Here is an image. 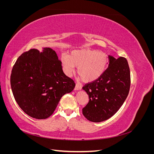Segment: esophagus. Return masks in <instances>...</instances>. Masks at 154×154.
Listing matches in <instances>:
<instances>
[{
	"label": "esophagus",
	"mask_w": 154,
	"mask_h": 154,
	"mask_svg": "<svg viewBox=\"0 0 154 154\" xmlns=\"http://www.w3.org/2000/svg\"><path fill=\"white\" fill-rule=\"evenodd\" d=\"M82 85L80 84H79V83H76V85H75V87H74V89L75 90H80L82 89Z\"/></svg>",
	"instance_id": "1"
}]
</instances>
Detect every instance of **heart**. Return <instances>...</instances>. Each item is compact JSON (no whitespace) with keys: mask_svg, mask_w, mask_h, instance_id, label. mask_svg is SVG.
<instances>
[{"mask_svg":"<svg viewBox=\"0 0 154 154\" xmlns=\"http://www.w3.org/2000/svg\"><path fill=\"white\" fill-rule=\"evenodd\" d=\"M61 62L63 71L70 76L77 68V72L82 81L93 82L105 72L109 63V57L105 53L97 50L83 49L74 50L70 55L62 54Z\"/></svg>","mask_w":154,"mask_h":154,"instance_id":"obj_1","label":"heart"}]
</instances>
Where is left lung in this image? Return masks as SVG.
<instances>
[{
    "mask_svg": "<svg viewBox=\"0 0 154 154\" xmlns=\"http://www.w3.org/2000/svg\"><path fill=\"white\" fill-rule=\"evenodd\" d=\"M109 59V67L103 75L82 87L89 99L82 113L92 122L111 118L122 106L129 92L130 72L127 59L122 57L116 59L110 56Z\"/></svg>",
    "mask_w": 154,
    "mask_h": 154,
    "instance_id": "8db88e82",
    "label": "left lung"
}]
</instances>
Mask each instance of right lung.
<instances>
[{
    "instance_id": "add662e5",
    "label": "right lung",
    "mask_w": 154,
    "mask_h": 154,
    "mask_svg": "<svg viewBox=\"0 0 154 154\" xmlns=\"http://www.w3.org/2000/svg\"><path fill=\"white\" fill-rule=\"evenodd\" d=\"M15 100L31 118L44 119L53 114L61 97L71 92L75 83L62 70L55 51L31 49L18 58L10 77Z\"/></svg>"
}]
</instances>
